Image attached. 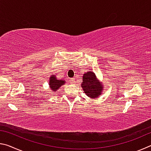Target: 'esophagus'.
Here are the masks:
<instances>
[{"instance_id":"1","label":"esophagus","mask_w":151,"mask_h":151,"mask_svg":"<svg viewBox=\"0 0 151 151\" xmlns=\"http://www.w3.org/2000/svg\"><path fill=\"white\" fill-rule=\"evenodd\" d=\"M70 83L71 84H75L76 83V81L75 80V78H71L70 81Z\"/></svg>"}]
</instances>
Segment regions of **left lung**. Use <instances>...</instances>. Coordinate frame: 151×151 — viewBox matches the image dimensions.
Instances as JSON below:
<instances>
[{"instance_id":"8db88e82","label":"left lung","mask_w":151,"mask_h":151,"mask_svg":"<svg viewBox=\"0 0 151 151\" xmlns=\"http://www.w3.org/2000/svg\"><path fill=\"white\" fill-rule=\"evenodd\" d=\"M81 86L84 93L92 99L99 98L103 93V90L105 88L103 81L98 79L95 73L92 71H88L84 74Z\"/></svg>"}]
</instances>
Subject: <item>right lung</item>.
<instances>
[{"label": "right lung", "mask_w": 151, "mask_h": 151, "mask_svg": "<svg viewBox=\"0 0 151 151\" xmlns=\"http://www.w3.org/2000/svg\"><path fill=\"white\" fill-rule=\"evenodd\" d=\"M65 83V81L64 79L57 78L55 75H50V77H49L48 85H49V88L52 92L57 91L58 88H60L61 86L64 85Z\"/></svg>", "instance_id": "add662e5"}]
</instances>
